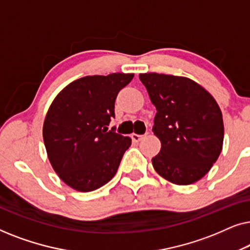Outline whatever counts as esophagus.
<instances>
[{
	"mask_svg": "<svg viewBox=\"0 0 250 250\" xmlns=\"http://www.w3.org/2000/svg\"><path fill=\"white\" fill-rule=\"evenodd\" d=\"M143 136H145V135H140V134H135V133H133V134L131 135V138L134 142H139L143 139Z\"/></svg>",
	"mask_w": 250,
	"mask_h": 250,
	"instance_id": "34e87169",
	"label": "esophagus"
}]
</instances>
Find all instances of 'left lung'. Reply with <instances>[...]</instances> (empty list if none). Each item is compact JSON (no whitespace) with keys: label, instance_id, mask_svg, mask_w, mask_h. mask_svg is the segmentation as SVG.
I'll return each mask as SVG.
<instances>
[{"label":"left lung","instance_id":"obj_1","mask_svg":"<svg viewBox=\"0 0 250 250\" xmlns=\"http://www.w3.org/2000/svg\"><path fill=\"white\" fill-rule=\"evenodd\" d=\"M139 78L157 109L152 131L162 148L151 159L153 168L174 184L197 182L209 172L223 146L217 102L190 78L157 73Z\"/></svg>","mask_w":250,"mask_h":250}]
</instances>
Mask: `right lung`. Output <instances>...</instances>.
I'll return each mask as SVG.
<instances>
[{
	"mask_svg": "<svg viewBox=\"0 0 250 250\" xmlns=\"http://www.w3.org/2000/svg\"><path fill=\"white\" fill-rule=\"evenodd\" d=\"M134 74L85 76L67 85L44 119L43 140L53 169L67 186L81 192L108 183L132 140L107 126L115 101Z\"/></svg>",
	"mask_w": 250,
	"mask_h": 250,
	"instance_id": "right-lung-1",
	"label": "right lung"
}]
</instances>
